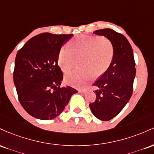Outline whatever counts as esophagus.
I'll list each match as a JSON object with an SVG mask.
<instances>
[{"label":"esophagus","mask_w":154,"mask_h":154,"mask_svg":"<svg viewBox=\"0 0 154 154\" xmlns=\"http://www.w3.org/2000/svg\"><path fill=\"white\" fill-rule=\"evenodd\" d=\"M86 91L85 90V89H79V92L83 93V94H84V93H85Z\"/></svg>","instance_id":"obj_1"}]
</instances>
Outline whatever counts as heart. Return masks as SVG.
<instances>
[{"label": "heart", "instance_id": "b5f03b06", "mask_svg": "<svg viewBox=\"0 0 154 154\" xmlns=\"http://www.w3.org/2000/svg\"><path fill=\"white\" fill-rule=\"evenodd\" d=\"M113 57V47L105 38L78 36L70 42V49L63 46L58 53L59 66L63 72L73 68L75 59L79 58V65L82 67L68 72L65 82L68 85L84 88L94 78V73L101 75L109 68Z\"/></svg>", "mask_w": 154, "mask_h": 154}]
</instances>
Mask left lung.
Here are the masks:
<instances>
[{
  "label": "left lung",
  "instance_id": "obj_1",
  "mask_svg": "<svg viewBox=\"0 0 154 154\" xmlns=\"http://www.w3.org/2000/svg\"><path fill=\"white\" fill-rule=\"evenodd\" d=\"M104 36L111 42L113 57L109 68L93 85L97 89L94 103L89 107L93 115L101 121L114 118L127 105L133 91L136 74L134 54L125 36L111 29H102L93 32Z\"/></svg>",
  "mask_w": 154,
  "mask_h": 154
}]
</instances>
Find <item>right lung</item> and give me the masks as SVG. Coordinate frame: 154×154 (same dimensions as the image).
I'll return each mask as SVG.
<instances>
[{"mask_svg":"<svg viewBox=\"0 0 154 154\" xmlns=\"http://www.w3.org/2000/svg\"><path fill=\"white\" fill-rule=\"evenodd\" d=\"M72 37L44 32L30 38L17 52L14 83L22 106L36 119L57 117L77 93L70 86L60 87L63 75L58 53Z\"/></svg>","mask_w":154,"mask_h":154,"instance_id":"add662e5","label":"right lung"}]
</instances>
